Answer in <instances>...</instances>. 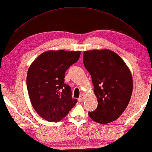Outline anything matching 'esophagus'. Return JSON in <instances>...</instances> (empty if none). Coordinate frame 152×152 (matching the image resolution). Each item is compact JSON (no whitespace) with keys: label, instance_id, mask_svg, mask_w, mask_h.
Wrapping results in <instances>:
<instances>
[{"label":"esophagus","instance_id":"1","mask_svg":"<svg viewBox=\"0 0 152 152\" xmlns=\"http://www.w3.org/2000/svg\"><path fill=\"white\" fill-rule=\"evenodd\" d=\"M84 95L81 94L79 98H78V101L80 102H82L84 100Z\"/></svg>","mask_w":152,"mask_h":152}]
</instances>
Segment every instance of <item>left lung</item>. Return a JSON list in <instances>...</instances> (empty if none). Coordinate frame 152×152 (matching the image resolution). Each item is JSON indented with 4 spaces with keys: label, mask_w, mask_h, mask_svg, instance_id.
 <instances>
[{
    "label": "left lung",
    "mask_w": 152,
    "mask_h": 152,
    "mask_svg": "<svg viewBox=\"0 0 152 152\" xmlns=\"http://www.w3.org/2000/svg\"><path fill=\"white\" fill-rule=\"evenodd\" d=\"M84 64L90 74L98 107L89 112L91 119L102 124L117 120L130 100L133 82L124 60L110 50L84 52Z\"/></svg>",
    "instance_id": "obj_1"
}]
</instances>
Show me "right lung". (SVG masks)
<instances>
[{"instance_id": "1", "label": "right lung", "mask_w": 152, "mask_h": 152, "mask_svg": "<svg viewBox=\"0 0 152 152\" xmlns=\"http://www.w3.org/2000/svg\"><path fill=\"white\" fill-rule=\"evenodd\" d=\"M80 54V51H47L28 68L26 86L30 102L37 114L48 122L63 119L77 102L64 81L66 71L78 61Z\"/></svg>"}]
</instances>
